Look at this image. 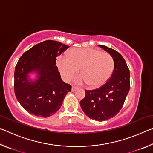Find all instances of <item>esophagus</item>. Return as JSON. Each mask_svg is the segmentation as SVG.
Instances as JSON below:
<instances>
[{
  "instance_id": "34e87169",
  "label": "esophagus",
  "mask_w": 153,
  "mask_h": 153,
  "mask_svg": "<svg viewBox=\"0 0 153 153\" xmlns=\"http://www.w3.org/2000/svg\"><path fill=\"white\" fill-rule=\"evenodd\" d=\"M78 89V88L77 87H76V86H72V88H71V90H72V92H75V91H76V90Z\"/></svg>"
}]
</instances>
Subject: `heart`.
Here are the masks:
<instances>
[{
  "instance_id": "1",
  "label": "heart",
  "mask_w": 153,
  "mask_h": 153,
  "mask_svg": "<svg viewBox=\"0 0 153 153\" xmlns=\"http://www.w3.org/2000/svg\"><path fill=\"white\" fill-rule=\"evenodd\" d=\"M56 65L65 79H70L82 67L83 74L74 77V81L89 83L92 87L104 85L113 74L114 59L110 54L94 48H73L69 55H62Z\"/></svg>"
}]
</instances>
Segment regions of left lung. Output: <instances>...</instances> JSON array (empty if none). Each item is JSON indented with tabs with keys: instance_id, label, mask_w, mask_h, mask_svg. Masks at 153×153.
<instances>
[{
	"instance_id": "left-lung-1",
	"label": "left lung",
	"mask_w": 153,
	"mask_h": 153,
	"mask_svg": "<svg viewBox=\"0 0 153 153\" xmlns=\"http://www.w3.org/2000/svg\"><path fill=\"white\" fill-rule=\"evenodd\" d=\"M98 46L113 56L115 63L113 74L99 88L86 90V96L80 101V106L88 117L102 121L115 117L122 108L130 88V74L120 53L107 46Z\"/></svg>"
}]
</instances>
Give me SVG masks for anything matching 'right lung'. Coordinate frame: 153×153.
Listing matches in <instances>:
<instances>
[{"instance_id": "obj_1", "label": "right lung", "mask_w": 153, "mask_h": 153, "mask_svg": "<svg viewBox=\"0 0 153 153\" xmlns=\"http://www.w3.org/2000/svg\"><path fill=\"white\" fill-rule=\"evenodd\" d=\"M69 48L61 42L48 40L37 44L23 54L14 73V91L25 111L40 117H48L60 108L71 86L63 82L56 66V58ZM36 72L35 81L28 74Z\"/></svg>"}]
</instances>
